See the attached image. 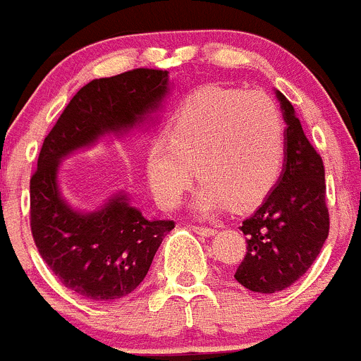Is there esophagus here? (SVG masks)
<instances>
[{
  "label": "esophagus",
  "mask_w": 361,
  "mask_h": 361,
  "mask_svg": "<svg viewBox=\"0 0 361 361\" xmlns=\"http://www.w3.org/2000/svg\"><path fill=\"white\" fill-rule=\"evenodd\" d=\"M192 231L197 235H203V237H214L215 231L214 228H208V226H192Z\"/></svg>",
  "instance_id": "obj_1"
}]
</instances>
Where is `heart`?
Here are the masks:
<instances>
[{
	"instance_id": "1",
	"label": "heart",
	"mask_w": 361,
	"mask_h": 361,
	"mask_svg": "<svg viewBox=\"0 0 361 361\" xmlns=\"http://www.w3.org/2000/svg\"><path fill=\"white\" fill-rule=\"evenodd\" d=\"M167 135L146 151L147 181L165 210L180 207L196 171L203 185L192 208L200 215L230 201L242 208L264 200L281 173L283 117L262 90H201L178 110Z\"/></svg>"
}]
</instances>
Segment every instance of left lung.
<instances>
[{
  "mask_svg": "<svg viewBox=\"0 0 361 361\" xmlns=\"http://www.w3.org/2000/svg\"><path fill=\"white\" fill-rule=\"evenodd\" d=\"M285 128V164L258 210L242 222L247 251L235 279L251 292L274 294L298 281L329 233L324 164L306 139L290 101L276 90Z\"/></svg>",
  "mask_w": 361,
  "mask_h": 361,
  "instance_id": "obj_1",
  "label": "left lung"
}]
</instances>
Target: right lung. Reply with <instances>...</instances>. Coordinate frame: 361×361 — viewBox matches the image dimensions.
<instances>
[{"label": "right lung", "mask_w": 361, "mask_h": 361, "mask_svg": "<svg viewBox=\"0 0 361 361\" xmlns=\"http://www.w3.org/2000/svg\"><path fill=\"white\" fill-rule=\"evenodd\" d=\"M169 73L133 69L92 80L74 94L40 147L30 180V226L42 260L63 287L92 301H116L146 278L173 221H151L117 192L101 208L82 212L63 200L60 161L104 135H123L160 112Z\"/></svg>", "instance_id": "obj_1"}]
</instances>
